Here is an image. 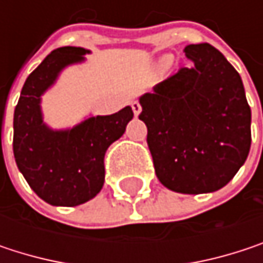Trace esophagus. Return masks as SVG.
Returning <instances> with one entry per match:
<instances>
[{"label": "esophagus", "instance_id": "1", "mask_svg": "<svg viewBox=\"0 0 263 263\" xmlns=\"http://www.w3.org/2000/svg\"><path fill=\"white\" fill-rule=\"evenodd\" d=\"M132 111H134V116H135V117H138V116H140V112H141V106H140V103H138V102H134V103H132Z\"/></svg>", "mask_w": 263, "mask_h": 263}]
</instances>
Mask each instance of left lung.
I'll list each match as a JSON object with an SVG mask.
<instances>
[{
  "label": "left lung",
  "instance_id": "left-lung-1",
  "mask_svg": "<svg viewBox=\"0 0 263 263\" xmlns=\"http://www.w3.org/2000/svg\"><path fill=\"white\" fill-rule=\"evenodd\" d=\"M192 62L138 102L157 178L172 192L212 193L243 166L251 144V109L243 83L207 42L184 48Z\"/></svg>",
  "mask_w": 263,
  "mask_h": 263
}]
</instances>
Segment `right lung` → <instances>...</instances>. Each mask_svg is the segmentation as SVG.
<instances>
[{
	"instance_id": "add662e5",
	"label": "right lung",
	"mask_w": 263,
	"mask_h": 263,
	"mask_svg": "<svg viewBox=\"0 0 263 263\" xmlns=\"http://www.w3.org/2000/svg\"><path fill=\"white\" fill-rule=\"evenodd\" d=\"M91 51L82 47L53 50L27 78L13 114V155L33 192L58 207L92 199L105 183V154L134 117L131 106L111 116H88L78 125L53 129L44 122L42 96L61 73L83 64Z\"/></svg>"
}]
</instances>
